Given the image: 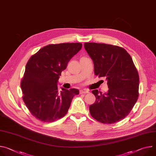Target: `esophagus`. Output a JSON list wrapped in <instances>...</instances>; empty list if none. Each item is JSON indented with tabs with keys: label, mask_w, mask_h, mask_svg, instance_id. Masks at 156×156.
<instances>
[{
	"label": "esophagus",
	"mask_w": 156,
	"mask_h": 156,
	"mask_svg": "<svg viewBox=\"0 0 156 156\" xmlns=\"http://www.w3.org/2000/svg\"><path fill=\"white\" fill-rule=\"evenodd\" d=\"M89 91L87 90H86V89H83V90H81L80 91V94H86V93H88Z\"/></svg>",
	"instance_id": "obj_1"
}]
</instances>
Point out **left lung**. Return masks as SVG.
Segmentation results:
<instances>
[{
	"label": "left lung",
	"mask_w": 156,
	"mask_h": 156,
	"mask_svg": "<svg viewBox=\"0 0 156 156\" xmlns=\"http://www.w3.org/2000/svg\"><path fill=\"white\" fill-rule=\"evenodd\" d=\"M84 49L94 63V73L105 77L108 90L104 94L92 93L95 102L90 106L91 116L97 121L112 124L130 112L138 98L139 75L129 54L123 48L106 44L86 42Z\"/></svg>",
	"instance_id": "obj_1"
}]
</instances>
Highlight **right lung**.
Instances as JSON below:
<instances>
[{
    "mask_svg": "<svg viewBox=\"0 0 156 156\" xmlns=\"http://www.w3.org/2000/svg\"><path fill=\"white\" fill-rule=\"evenodd\" d=\"M81 43L49 44L39 49L28 60L21 83L23 99L31 114L44 122H52L67 113L76 89L57 84L70 60L81 49Z\"/></svg>",
    "mask_w": 156,
    "mask_h": 156,
    "instance_id": "add662e5",
    "label": "right lung"
}]
</instances>
